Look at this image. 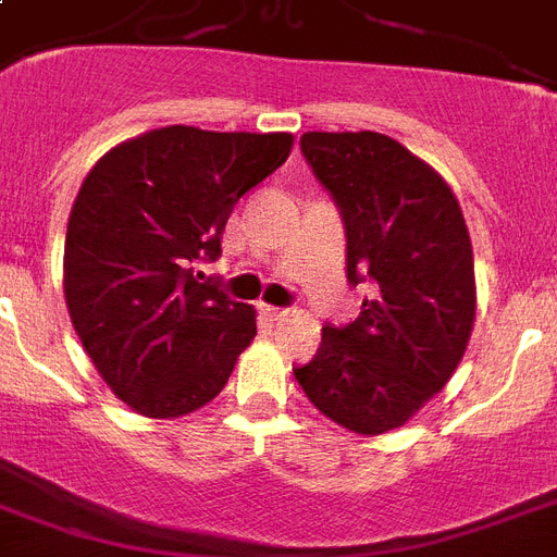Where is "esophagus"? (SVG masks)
<instances>
[{"instance_id": "obj_1", "label": "esophagus", "mask_w": 557, "mask_h": 557, "mask_svg": "<svg viewBox=\"0 0 557 557\" xmlns=\"http://www.w3.org/2000/svg\"><path fill=\"white\" fill-rule=\"evenodd\" d=\"M262 312L269 314L271 321H280V318H286L288 309H280V306H262Z\"/></svg>"}]
</instances>
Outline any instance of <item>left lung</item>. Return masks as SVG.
Wrapping results in <instances>:
<instances>
[{"label":"left lung","mask_w":557,"mask_h":557,"mask_svg":"<svg viewBox=\"0 0 557 557\" xmlns=\"http://www.w3.org/2000/svg\"><path fill=\"white\" fill-rule=\"evenodd\" d=\"M300 152L347 234V280L370 286L361 314L323 326L295 367L321 413L384 433L445 387L474 326V253L450 187L381 133H306Z\"/></svg>","instance_id":"obj_1"}]
</instances>
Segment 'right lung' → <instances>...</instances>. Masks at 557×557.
Instances as JSON below:
<instances>
[{
    "label": "right lung",
    "mask_w": 557,
    "mask_h": 557,
    "mask_svg": "<svg viewBox=\"0 0 557 557\" xmlns=\"http://www.w3.org/2000/svg\"><path fill=\"white\" fill-rule=\"evenodd\" d=\"M288 152V133L164 126L109 150L83 182L65 231V304L91 364L138 413L208 405L257 335L251 306L193 265L216 260L234 205Z\"/></svg>",
    "instance_id": "obj_1"
}]
</instances>
